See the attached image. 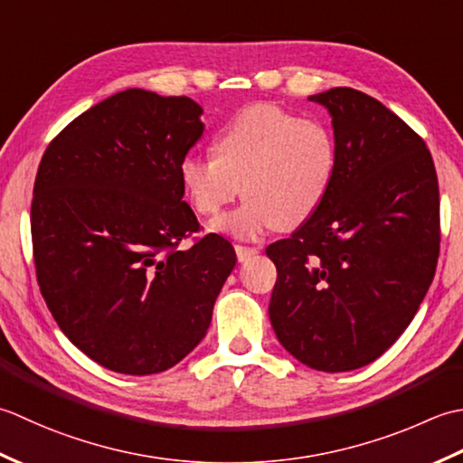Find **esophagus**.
Returning <instances> with one entry per match:
<instances>
[{
	"label": "esophagus",
	"mask_w": 463,
	"mask_h": 463,
	"mask_svg": "<svg viewBox=\"0 0 463 463\" xmlns=\"http://www.w3.org/2000/svg\"><path fill=\"white\" fill-rule=\"evenodd\" d=\"M260 250L258 248H250V245H241V243H235V256H238L240 261H248L253 256H256Z\"/></svg>",
	"instance_id": "34e87169"
}]
</instances>
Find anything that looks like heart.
<instances>
[{"label":"heart","mask_w":463,"mask_h":463,"mask_svg":"<svg viewBox=\"0 0 463 463\" xmlns=\"http://www.w3.org/2000/svg\"><path fill=\"white\" fill-rule=\"evenodd\" d=\"M213 152L215 157L187 154L179 162V184L194 210L210 218L235 202L243 185L248 200L215 228L245 240L314 218L337 169V141L326 121L266 103L228 121Z\"/></svg>","instance_id":"1"}]
</instances>
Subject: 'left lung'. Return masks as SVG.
<instances>
[{
	"mask_svg": "<svg viewBox=\"0 0 463 463\" xmlns=\"http://www.w3.org/2000/svg\"><path fill=\"white\" fill-rule=\"evenodd\" d=\"M332 113L337 169L314 218L266 253L278 268L269 319L319 372L377 360L416 316L439 256V190L426 141L352 88L311 96Z\"/></svg>",
	"mask_w": 463,
	"mask_h": 463,
	"instance_id": "8db88e82",
	"label": "left lung"
}]
</instances>
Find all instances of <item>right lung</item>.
Masks as SVG:
<instances>
[{
  "mask_svg": "<svg viewBox=\"0 0 463 463\" xmlns=\"http://www.w3.org/2000/svg\"><path fill=\"white\" fill-rule=\"evenodd\" d=\"M185 96L126 90L55 136L37 167L32 243L42 296L73 345L111 372H165L202 342L233 245L184 202L179 162L203 134Z\"/></svg>",
  "mask_w": 463,
  "mask_h": 463,
  "instance_id": "add662e5",
  "label": "right lung"
}]
</instances>
